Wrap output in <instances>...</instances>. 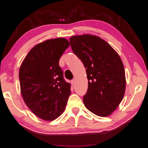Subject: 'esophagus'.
Listing matches in <instances>:
<instances>
[{"label": "esophagus", "instance_id": "34e87169", "mask_svg": "<svg viewBox=\"0 0 148 148\" xmlns=\"http://www.w3.org/2000/svg\"><path fill=\"white\" fill-rule=\"evenodd\" d=\"M75 81H76L75 79H73V80H71V84H74L75 83Z\"/></svg>", "mask_w": 148, "mask_h": 148}]
</instances>
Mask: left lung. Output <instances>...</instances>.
<instances>
[{"instance_id": "left-lung-1", "label": "left lung", "mask_w": 148, "mask_h": 148, "mask_svg": "<svg viewBox=\"0 0 148 148\" xmlns=\"http://www.w3.org/2000/svg\"><path fill=\"white\" fill-rule=\"evenodd\" d=\"M74 54L83 62L88 79V90L83 96L85 107L100 117H108L124 96V65L117 52L102 38L82 35L69 38Z\"/></svg>"}]
</instances>
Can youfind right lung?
Returning a JSON list of instances; mask_svg holds the SVG:
<instances>
[{"instance_id": "obj_1", "label": "right lung", "mask_w": 148, "mask_h": 148, "mask_svg": "<svg viewBox=\"0 0 148 148\" xmlns=\"http://www.w3.org/2000/svg\"><path fill=\"white\" fill-rule=\"evenodd\" d=\"M69 42L56 38L35 45L21 63L19 78L27 106L38 117L53 121L61 115L71 94L59 60Z\"/></svg>"}]
</instances>
